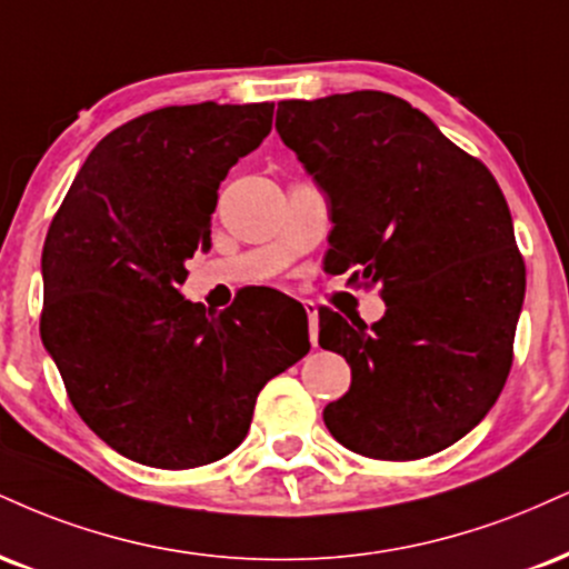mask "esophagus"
<instances>
[{
    "label": "esophagus",
    "mask_w": 569,
    "mask_h": 569,
    "mask_svg": "<svg viewBox=\"0 0 569 569\" xmlns=\"http://www.w3.org/2000/svg\"><path fill=\"white\" fill-rule=\"evenodd\" d=\"M305 310L307 320H310V341L318 345V307H315V302H305Z\"/></svg>",
    "instance_id": "34e87169"
}]
</instances>
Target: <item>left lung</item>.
Here are the masks:
<instances>
[{
	"mask_svg": "<svg viewBox=\"0 0 569 569\" xmlns=\"http://www.w3.org/2000/svg\"><path fill=\"white\" fill-rule=\"evenodd\" d=\"M276 129L331 203L326 270L387 302L373 326L320 310V347L352 368L328 432L379 461L440 453L488 416L515 358L525 262L496 177L376 89L283 100Z\"/></svg>",
	"mask_w": 569,
	"mask_h": 569,
	"instance_id": "8db88e82",
	"label": "left lung"
}]
</instances>
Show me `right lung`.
<instances>
[{"label": "right lung", "mask_w": 569, "mask_h": 569, "mask_svg": "<svg viewBox=\"0 0 569 569\" xmlns=\"http://www.w3.org/2000/svg\"><path fill=\"white\" fill-rule=\"evenodd\" d=\"M272 102L169 106L106 134L42 249L44 350L81 421L116 453L193 469L243 442L257 395L310 352L305 307L272 289L188 302L219 182L272 129Z\"/></svg>", "instance_id": "1"}]
</instances>
